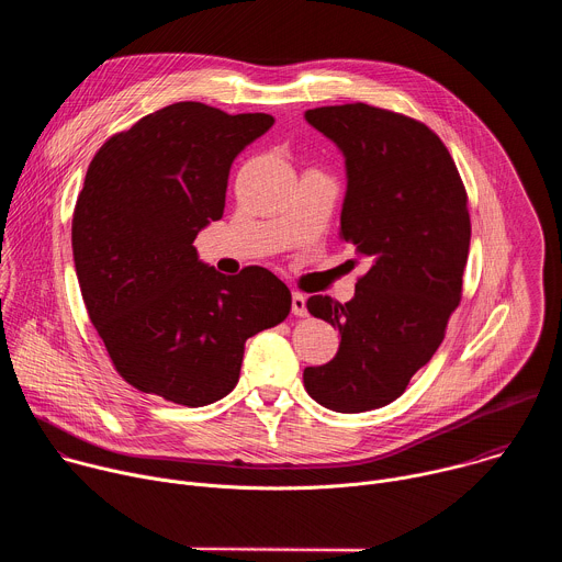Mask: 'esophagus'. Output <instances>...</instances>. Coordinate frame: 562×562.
Here are the masks:
<instances>
[{
  "label": "esophagus",
  "mask_w": 562,
  "mask_h": 562,
  "mask_svg": "<svg viewBox=\"0 0 562 562\" xmlns=\"http://www.w3.org/2000/svg\"><path fill=\"white\" fill-rule=\"evenodd\" d=\"M291 313L297 315V317L306 315V297L302 293H297V291L291 295Z\"/></svg>",
  "instance_id": "obj_1"
}]
</instances>
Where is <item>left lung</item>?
I'll return each instance as SVG.
<instances>
[{"instance_id":"left-lung-1","label":"left lung","mask_w":562,"mask_h":562,"mask_svg":"<svg viewBox=\"0 0 562 562\" xmlns=\"http://www.w3.org/2000/svg\"><path fill=\"white\" fill-rule=\"evenodd\" d=\"M304 120L345 155L340 237L369 271L345 304L306 300L311 315L340 331V349L302 378L315 403L360 414L403 395L445 338L469 256L467 191L423 122L362 102L311 109Z\"/></svg>"}]
</instances>
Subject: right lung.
<instances>
[{
	"label": "right lung",
	"mask_w": 562,
	"mask_h": 562,
	"mask_svg": "<svg viewBox=\"0 0 562 562\" xmlns=\"http://www.w3.org/2000/svg\"><path fill=\"white\" fill-rule=\"evenodd\" d=\"M273 122L178 102L113 135L89 165L72 213L75 271L117 373L144 393L215 403L239 380L245 342L291 311L269 269L222 276L193 247L224 213L233 159Z\"/></svg>",
	"instance_id": "add662e5"
}]
</instances>
